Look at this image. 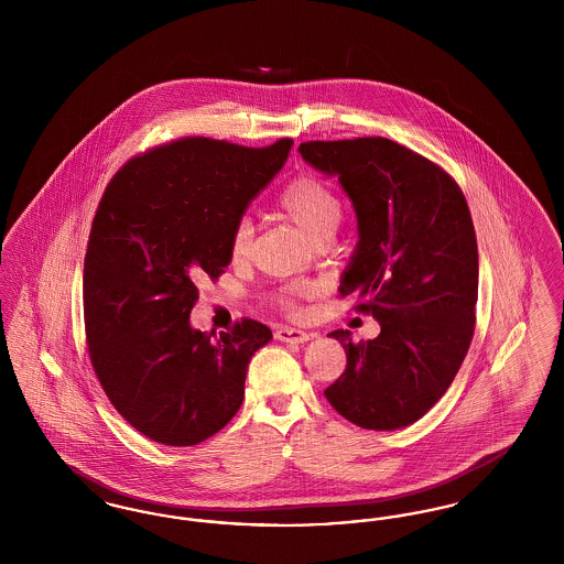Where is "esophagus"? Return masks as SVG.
Wrapping results in <instances>:
<instances>
[{
    "label": "esophagus",
    "mask_w": 564,
    "mask_h": 564,
    "mask_svg": "<svg viewBox=\"0 0 564 564\" xmlns=\"http://www.w3.org/2000/svg\"><path fill=\"white\" fill-rule=\"evenodd\" d=\"M274 338L276 340H281V343H292V345H302V343H306L308 338H311V334H306V332H302V329H295V327H279L276 332H274Z\"/></svg>",
    "instance_id": "obj_1"
}]
</instances>
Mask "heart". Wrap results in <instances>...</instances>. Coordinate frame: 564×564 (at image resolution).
I'll use <instances>...</instances> for the list:
<instances>
[{
	"mask_svg": "<svg viewBox=\"0 0 564 564\" xmlns=\"http://www.w3.org/2000/svg\"><path fill=\"white\" fill-rule=\"evenodd\" d=\"M276 207L285 217H290L313 242L332 237L343 219V203L338 194L329 188L322 177L311 173H302L294 177L279 194ZM251 245H253V224L247 217H242L235 224L230 235V245H228L230 258L235 262H242L251 253ZM306 290L308 288L302 283H292L276 290L272 297L281 308L295 311L297 295L304 294Z\"/></svg>",
	"mask_w": 564,
	"mask_h": 564,
	"instance_id": "heart-1",
	"label": "heart"
}]
</instances>
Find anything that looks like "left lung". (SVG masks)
I'll return each mask as SVG.
<instances>
[{
  "label": "left lung",
  "mask_w": 564,
  "mask_h": 564,
  "mask_svg": "<svg viewBox=\"0 0 564 564\" xmlns=\"http://www.w3.org/2000/svg\"><path fill=\"white\" fill-rule=\"evenodd\" d=\"M297 152L338 175L352 203L359 241L340 295L380 323L375 340L329 334L347 370L325 398L364 430L408 427L446 393L474 338L478 242L467 200L442 166L384 137L306 141Z\"/></svg>",
  "instance_id": "8db88e82"
}]
</instances>
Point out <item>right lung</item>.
I'll return each instance as SVG.
<instances>
[{
  "mask_svg": "<svg viewBox=\"0 0 564 564\" xmlns=\"http://www.w3.org/2000/svg\"><path fill=\"white\" fill-rule=\"evenodd\" d=\"M292 145L186 137L134 156L104 192L84 258L88 357L111 405L159 444H200L241 408L247 366L272 332L245 317L212 340L189 313Z\"/></svg>",
  "mask_w": 564,
  "mask_h": 564,
  "instance_id": "right-lung-1",
  "label": "right lung"
}]
</instances>
